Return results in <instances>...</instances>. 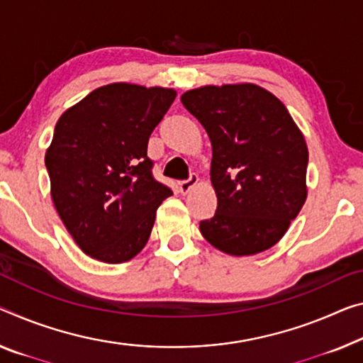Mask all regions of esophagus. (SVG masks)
Here are the masks:
<instances>
[{
    "label": "esophagus",
    "instance_id": "1",
    "mask_svg": "<svg viewBox=\"0 0 363 363\" xmlns=\"http://www.w3.org/2000/svg\"><path fill=\"white\" fill-rule=\"evenodd\" d=\"M196 183H198V175H193V174H191V175H189L188 180L180 183V193H182V194L189 193L194 186H196Z\"/></svg>",
    "mask_w": 363,
    "mask_h": 363
}]
</instances>
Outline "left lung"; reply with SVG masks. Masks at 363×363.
Returning a JSON list of instances; mask_svg holds the SVG:
<instances>
[{"label":"left lung","mask_w":363,"mask_h":363,"mask_svg":"<svg viewBox=\"0 0 363 363\" xmlns=\"http://www.w3.org/2000/svg\"><path fill=\"white\" fill-rule=\"evenodd\" d=\"M182 104L213 146L217 209L203 237L232 256L274 247L306 199L308 149L286 105L248 82L191 89Z\"/></svg>","instance_id":"left-lung-1"}]
</instances>
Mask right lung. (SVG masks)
<instances>
[{"mask_svg": "<svg viewBox=\"0 0 363 363\" xmlns=\"http://www.w3.org/2000/svg\"><path fill=\"white\" fill-rule=\"evenodd\" d=\"M177 92L113 82L65 111L45 154L52 199L82 252L118 264L146 247L172 189L152 177L150 133Z\"/></svg>", "mask_w": 363, "mask_h": 363, "instance_id": "right-lung-1", "label": "right lung"}]
</instances>
